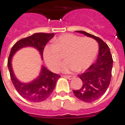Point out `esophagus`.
<instances>
[{
    "label": "esophagus",
    "mask_w": 125,
    "mask_h": 125,
    "mask_svg": "<svg viewBox=\"0 0 125 125\" xmlns=\"http://www.w3.org/2000/svg\"><path fill=\"white\" fill-rule=\"evenodd\" d=\"M64 76L66 77V78H67L68 80H72L74 78V76Z\"/></svg>",
    "instance_id": "1"
}]
</instances>
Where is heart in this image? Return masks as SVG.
Returning a JSON list of instances; mask_svg holds the SVG:
<instances>
[{"label":"heart","instance_id":"heart-1","mask_svg":"<svg viewBox=\"0 0 125 125\" xmlns=\"http://www.w3.org/2000/svg\"><path fill=\"white\" fill-rule=\"evenodd\" d=\"M97 41L89 37H82L71 33L60 35L53 40V45L44 48V61L49 68L57 72L64 55L66 61L62 66L64 73L76 69L82 72L89 68L96 57L98 51Z\"/></svg>","mask_w":125,"mask_h":125}]
</instances>
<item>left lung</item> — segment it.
Masks as SVG:
<instances>
[{
	"instance_id": "obj_1",
	"label": "left lung",
	"mask_w": 125,
	"mask_h": 125,
	"mask_svg": "<svg viewBox=\"0 0 125 125\" xmlns=\"http://www.w3.org/2000/svg\"><path fill=\"white\" fill-rule=\"evenodd\" d=\"M96 40L99 44V55L96 62L85 73L78 75L83 82L80 90H73L78 99L88 103L97 100L105 93L111 78L113 59L108 45L102 39L84 31H76Z\"/></svg>"
}]
</instances>
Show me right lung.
Here are the masks:
<instances>
[{"label":"right lung","mask_w":125,"mask_h":125,"mask_svg":"<svg viewBox=\"0 0 125 125\" xmlns=\"http://www.w3.org/2000/svg\"><path fill=\"white\" fill-rule=\"evenodd\" d=\"M55 36L54 33H36L29 37L20 39L14 45L8 60V67L10 78L19 94L28 101L40 102L48 98L54 90L57 80L61 76L41 66L39 76L28 83L21 82L15 76L12 66V59L15 53L24 47H31L39 52L43 60V52L47 43Z\"/></svg>","instance_id":"right-lung-1"}]
</instances>
